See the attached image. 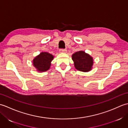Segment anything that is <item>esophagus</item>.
Here are the masks:
<instances>
[{"instance_id": "esophagus-1", "label": "esophagus", "mask_w": 128, "mask_h": 128, "mask_svg": "<svg viewBox=\"0 0 128 128\" xmlns=\"http://www.w3.org/2000/svg\"><path fill=\"white\" fill-rule=\"evenodd\" d=\"M66 51L67 50L66 49H60V50H59L60 53H66Z\"/></svg>"}]
</instances>
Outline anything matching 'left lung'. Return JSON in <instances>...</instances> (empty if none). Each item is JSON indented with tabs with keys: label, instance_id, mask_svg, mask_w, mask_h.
<instances>
[{
	"label": "left lung",
	"instance_id": "left-lung-1",
	"mask_svg": "<svg viewBox=\"0 0 128 128\" xmlns=\"http://www.w3.org/2000/svg\"><path fill=\"white\" fill-rule=\"evenodd\" d=\"M72 59L74 62L75 68L79 71L87 72L91 70L93 59L84 51H78L72 54Z\"/></svg>",
	"mask_w": 128,
	"mask_h": 128
}]
</instances>
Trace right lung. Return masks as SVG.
Wrapping results in <instances>:
<instances>
[{"mask_svg":"<svg viewBox=\"0 0 128 128\" xmlns=\"http://www.w3.org/2000/svg\"><path fill=\"white\" fill-rule=\"evenodd\" d=\"M53 56L47 52H42L37 56L33 60L34 66L40 72H46L50 68V62Z\"/></svg>","mask_w":128,"mask_h":128,"instance_id":"1","label":"right lung"}]
</instances>
